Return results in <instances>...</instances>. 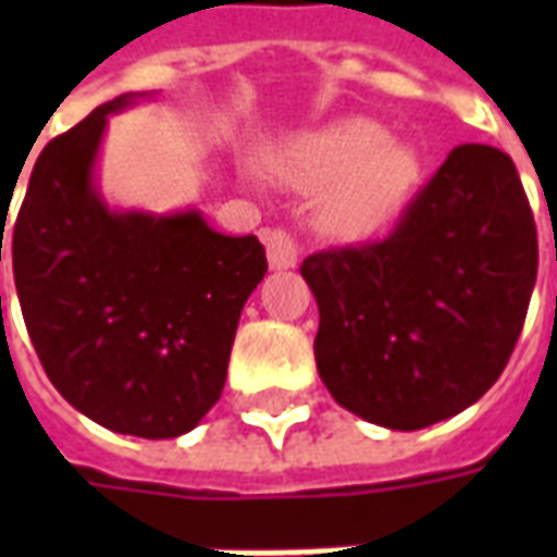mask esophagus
Wrapping results in <instances>:
<instances>
[{"label": "esophagus", "instance_id": "34e87169", "mask_svg": "<svg viewBox=\"0 0 557 557\" xmlns=\"http://www.w3.org/2000/svg\"><path fill=\"white\" fill-rule=\"evenodd\" d=\"M268 265L274 271H286V268L298 265V242L292 238L289 232L274 230L265 235Z\"/></svg>", "mask_w": 557, "mask_h": 557}]
</instances>
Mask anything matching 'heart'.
Listing matches in <instances>:
<instances>
[{"instance_id":"b5f03b06","label":"heart","mask_w":557,"mask_h":557,"mask_svg":"<svg viewBox=\"0 0 557 557\" xmlns=\"http://www.w3.org/2000/svg\"><path fill=\"white\" fill-rule=\"evenodd\" d=\"M271 166L298 190H327L322 226L339 238H363L387 226L420 175L418 154L387 139L385 127L370 119H343L289 139L274 151Z\"/></svg>"}]
</instances>
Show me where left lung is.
I'll return each instance as SVG.
<instances>
[{"mask_svg": "<svg viewBox=\"0 0 557 557\" xmlns=\"http://www.w3.org/2000/svg\"><path fill=\"white\" fill-rule=\"evenodd\" d=\"M301 274L315 367L343 409L403 432L454 418L504 373L537 280L513 160L456 146L385 242L307 256Z\"/></svg>", "mask_w": 557, "mask_h": 557, "instance_id": "8db88e82", "label": "left lung"}]
</instances>
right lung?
<instances>
[{
	"instance_id": "obj_1",
	"label": "right lung",
	"mask_w": 557,
	"mask_h": 557,
	"mask_svg": "<svg viewBox=\"0 0 557 557\" xmlns=\"http://www.w3.org/2000/svg\"><path fill=\"white\" fill-rule=\"evenodd\" d=\"M139 98L151 95H119L44 146L11 259L55 391L107 430L175 438L220 399L244 301L268 262L256 235H223L196 208L148 214L103 202L95 166L107 119ZM2 235L5 226L0 262Z\"/></svg>"
}]
</instances>
